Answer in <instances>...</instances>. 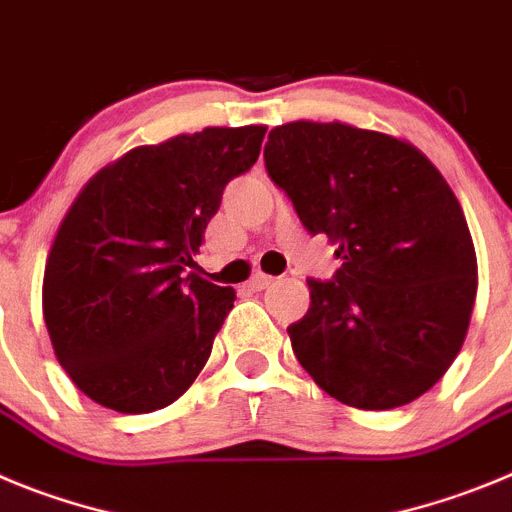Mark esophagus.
Masks as SVG:
<instances>
[{"label": "esophagus", "instance_id": "1", "mask_svg": "<svg viewBox=\"0 0 512 512\" xmlns=\"http://www.w3.org/2000/svg\"><path fill=\"white\" fill-rule=\"evenodd\" d=\"M273 280L275 278H270V275H265V273H255L250 278V283H247V288H250V290H265L267 285H273Z\"/></svg>", "mask_w": 512, "mask_h": 512}]
</instances>
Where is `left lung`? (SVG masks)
Masks as SVG:
<instances>
[{
  "label": "left lung",
  "instance_id": "8db88e82",
  "mask_svg": "<svg viewBox=\"0 0 512 512\" xmlns=\"http://www.w3.org/2000/svg\"><path fill=\"white\" fill-rule=\"evenodd\" d=\"M265 168L342 267L308 280L288 326L303 370L339 403L390 411L444 377L467 339L477 252L459 199L411 142L347 122L280 124Z\"/></svg>",
  "mask_w": 512,
  "mask_h": 512
}]
</instances>
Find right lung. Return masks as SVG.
<instances>
[{"label":"right lung","mask_w":512,"mask_h":512,"mask_svg":"<svg viewBox=\"0 0 512 512\" xmlns=\"http://www.w3.org/2000/svg\"><path fill=\"white\" fill-rule=\"evenodd\" d=\"M265 124L206 127L132 147L81 188L45 260L43 316L78 390L117 413H153L204 370L237 293L193 255Z\"/></svg>","instance_id":"add662e5"}]
</instances>
